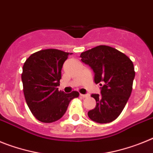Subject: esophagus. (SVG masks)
I'll list each match as a JSON object with an SVG mask.
<instances>
[{"instance_id":"34e87169","label":"esophagus","mask_w":153,"mask_h":153,"mask_svg":"<svg viewBox=\"0 0 153 153\" xmlns=\"http://www.w3.org/2000/svg\"><path fill=\"white\" fill-rule=\"evenodd\" d=\"M80 95L82 97H83V98H87V97L89 96V95H88V94H85V95H83V94H80Z\"/></svg>"}]
</instances>
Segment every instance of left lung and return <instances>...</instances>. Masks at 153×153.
I'll use <instances>...</instances> for the list:
<instances>
[{"label":"left lung","mask_w":153,"mask_h":153,"mask_svg":"<svg viewBox=\"0 0 153 153\" xmlns=\"http://www.w3.org/2000/svg\"><path fill=\"white\" fill-rule=\"evenodd\" d=\"M80 57L94 71L95 83L102 86L101 94L91 95L96 106L88 115L95 123H111L119 117L131 95L133 63L125 54L106 45L82 52Z\"/></svg>","instance_id":"left-lung-1"}]
</instances>
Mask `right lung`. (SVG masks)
Here are the masks:
<instances>
[{
  "instance_id": "obj_1",
  "label": "right lung",
  "mask_w": 153,
  "mask_h": 153,
  "mask_svg": "<svg viewBox=\"0 0 153 153\" xmlns=\"http://www.w3.org/2000/svg\"><path fill=\"white\" fill-rule=\"evenodd\" d=\"M68 54L58 49H45L31 54L24 64L21 80L25 100L40 122L51 123L60 119L69 102L79 96L78 91L66 94L57 88Z\"/></svg>"
}]
</instances>
